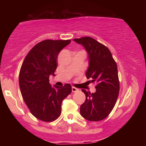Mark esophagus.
<instances>
[{
  "label": "esophagus",
  "mask_w": 146,
  "mask_h": 146,
  "mask_svg": "<svg viewBox=\"0 0 146 146\" xmlns=\"http://www.w3.org/2000/svg\"><path fill=\"white\" fill-rule=\"evenodd\" d=\"M71 90H72V92H73V93H75V92H77V91H78V89L77 88H75V87H72V88H71Z\"/></svg>",
  "instance_id": "34e87169"
}]
</instances>
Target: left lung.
Wrapping results in <instances>:
<instances>
[{"instance_id":"8db88e82","label":"left lung","mask_w":146,"mask_h":146,"mask_svg":"<svg viewBox=\"0 0 146 146\" xmlns=\"http://www.w3.org/2000/svg\"><path fill=\"white\" fill-rule=\"evenodd\" d=\"M73 41L84 47L88 58L87 79L96 82V91L90 93L86 90V100L80 106V114L88 121L104 119L113 109L119 91L117 64L106 46L90 37L75 38Z\"/></svg>"}]
</instances>
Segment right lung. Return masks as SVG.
<instances>
[{
  "instance_id": "right-lung-1",
  "label": "right lung",
  "mask_w": 146,
  "mask_h": 146,
  "mask_svg": "<svg viewBox=\"0 0 146 146\" xmlns=\"http://www.w3.org/2000/svg\"><path fill=\"white\" fill-rule=\"evenodd\" d=\"M71 40H46L35 45L25 57L19 73L23 100L31 113L41 121L49 122L61 114L64 99L71 93V86H51L49 76H55L59 53Z\"/></svg>"
}]
</instances>
